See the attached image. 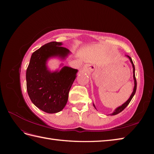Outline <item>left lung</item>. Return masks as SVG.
I'll return each mask as SVG.
<instances>
[{
    "label": "left lung",
    "mask_w": 154,
    "mask_h": 154,
    "mask_svg": "<svg viewBox=\"0 0 154 154\" xmlns=\"http://www.w3.org/2000/svg\"><path fill=\"white\" fill-rule=\"evenodd\" d=\"M127 57L129 58V59H130V62H131V63H132V66H133L134 79V84H135V85H134V91H133V92L132 93L131 96H130V98H129L127 101H126L124 104H123L122 106H119V107H118V108L116 109L115 110V111L114 112H113L112 114V115H116V114H118V113L121 112H122V111H123V110L126 108V107L127 106V105L129 104V103L130 102V101L132 100V97H133V96H134L135 93H136V88H137V81H136V76H135V67H134V63H133V62H132V58H130V57H129V56H127ZM94 106L95 107L94 105ZM95 108H96V107H95Z\"/></svg>",
    "instance_id": "left-lung-1"
}]
</instances>
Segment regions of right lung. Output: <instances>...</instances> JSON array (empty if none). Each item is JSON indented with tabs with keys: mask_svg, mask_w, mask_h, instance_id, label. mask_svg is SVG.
I'll return each mask as SVG.
<instances>
[{
	"mask_svg": "<svg viewBox=\"0 0 154 154\" xmlns=\"http://www.w3.org/2000/svg\"><path fill=\"white\" fill-rule=\"evenodd\" d=\"M62 44L51 42L32 54L26 71V87L31 101L45 112L53 114L66 106L69 92L76 78L77 69L64 67L60 72H51L46 61L51 57L65 58L69 50Z\"/></svg>",
	"mask_w": 154,
	"mask_h": 154,
	"instance_id": "obj_1",
	"label": "right lung"
}]
</instances>
